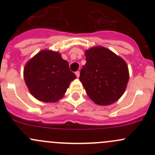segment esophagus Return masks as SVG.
Segmentation results:
<instances>
[{"label":"esophagus","mask_w":155,"mask_h":155,"mask_svg":"<svg viewBox=\"0 0 155 155\" xmlns=\"http://www.w3.org/2000/svg\"><path fill=\"white\" fill-rule=\"evenodd\" d=\"M75 74H76V76H77V77H79V76H80V72L76 71V73H75Z\"/></svg>","instance_id":"obj_1"}]
</instances>
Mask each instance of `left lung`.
Returning <instances> with one entry per match:
<instances>
[{
	"instance_id": "left-lung-1",
	"label": "left lung",
	"mask_w": 155,
	"mask_h": 155,
	"mask_svg": "<svg viewBox=\"0 0 155 155\" xmlns=\"http://www.w3.org/2000/svg\"><path fill=\"white\" fill-rule=\"evenodd\" d=\"M86 64L81 69V82L89 98L100 106L119 100L129 81L125 61L104 46L85 50Z\"/></svg>"
}]
</instances>
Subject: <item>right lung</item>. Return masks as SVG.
<instances>
[{
  "label": "right lung",
  "instance_id": "1",
  "mask_svg": "<svg viewBox=\"0 0 155 155\" xmlns=\"http://www.w3.org/2000/svg\"><path fill=\"white\" fill-rule=\"evenodd\" d=\"M76 78L61 54L48 49L39 51L24 68V79L30 93L44 103H54L61 99Z\"/></svg>",
  "mask_w": 155,
  "mask_h": 155
}]
</instances>
